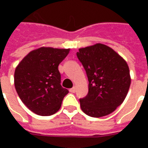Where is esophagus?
<instances>
[{
    "mask_svg": "<svg viewBox=\"0 0 148 148\" xmlns=\"http://www.w3.org/2000/svg\"><path fill=\"white\" fill-rule=\"evenodd\" d=\"M75 91H76V87L75 86L72 87L71 89H70V92L71 93H75Z\"/></svg>",
    "mask_w": 148,
    "mask_h": 148,
    "instance_id": "obj_1",
    "label": "esophagus"
}]
</instances>
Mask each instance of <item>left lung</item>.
<instances>
[{"instance_id": "obj_1", "label": "left lung", "mask_w": 148, "mask_h": 148, "mask_svg": "<svg viewBox=\"0 0 148 148\" xmlns=\"http://www.w3.org/2000/svg\"><path fill=\"white\" fill-rule=\"evenodd\" d=\"M77 56L89 81V93L79 100L81 109L92 117L110 114L123 103L129 90L127 63L113 49L102 43L80 48Z\"/></svg>"}]
</instances>
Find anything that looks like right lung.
I'll return each mask as SVG.
<instances>
[{
  "instance_id": "right-lung-1",
  "label": "right lung",
  "mask_w": 148,
  "mask_h": 148,
  "mask_svg": "<svg viewBox=\"0 0 148 148\" xmlns=\"http://www.w3.org/2000/svg\"><path fill=\"white\" fill-rule=\"evenodd\" d=\"M69 52L70 48L42 47L29 52L16 67V90L22 102L36 114H55L69 93L60 84L58 68Z\"/></svg>"
}]
</instances>
